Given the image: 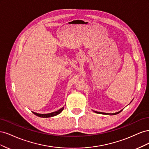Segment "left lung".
Instances as JSON below:
<instances>
[{
	"mask_svg": "<svg viewBox=\"0 0 149 149\" xmlns=\"http://www.w3.org/2000/svg\"><path fill=\"white\" fill-rule=\"evenodd\" d=\"M94 112H95L96 113H97V114H119L120 111H119V112H116V113H114V114H108V113H104V112H97V111H94Z\"/></svg>",
	"mask_w": 149,
	"mask_h": 149,
	"instance_id": "obj_1",
	"label": "left lung"
}]
</instances>
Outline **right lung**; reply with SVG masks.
<instances>
[{
	"mask_svg": "<svg viewBox=\"0 0 149 149\" xmlns=\"http://www.w3.org/2000/svg\"><path fill=\"white\" fill-rule=\"evenodd\" d=\"M64 109V107H62L61 109H59L57 111H55V112H52V113H49V114H38V113H36V112H33V113L37 116L38 117H40V118H49V117H52V116H56L58 114H59L60 113H61V111Z\"/></svg>",
	"mask_w": 149,
	"mask_h": 149,
	"instance_id": "obj_1",
	"label": "right lung"
}]
</instances>
